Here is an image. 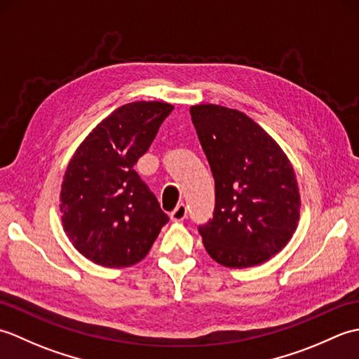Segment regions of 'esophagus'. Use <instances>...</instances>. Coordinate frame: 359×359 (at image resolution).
I'll return each instance as SVG.
<instances>
[{
	"mask_svg": "<svg viewBox=\"0 0 359 359\" xmlns=\"http://www.w3.org/2000/svg\"><path fill=\"white\" fill-rule=\"evenodd\" d=\"M188 216V208L185 203H179L177 208L171 212V220L172 222H182Z\"/></svg>",
	"mask_w": 359,
	"mask_h": 359,
	"instance_id": "1",
	"label": "esophagus"
}]
</instances>
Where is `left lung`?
Here are the masks:
<instances>
[{"label": "left lung", "instance_id": "left-lung-1", "mask_svg": "<svg viewBox=\"0 0 359 359\" xmlns=\"http://www.w3.org/2000/svg\"><path fill=\"white\" fill-rule=\"evenodd\" d=\"M189 114L216 185L212 219L199 226L205 250L228 269L261 265L296 231L301 196L293 166L247 114L210 103Z\"/></svg>", "mask_w": 359, "mask_h": 359}]
</instances>
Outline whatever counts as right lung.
Here are the masks:
<instances>
[{
    "instance_id": "right-lung-1",
    "label": "right lung",
    "mask_w": 359,
    "mask_h": 359,
    "mask_svg": "<svg viewBox=\"0 0 359 359\" xmlns=\"http://www.w3.org/2000/svg\"><path fill=\"white\" fill-rule=\"evenodd\" d=\"M172 109L163 102L120 106L74 152L60 211L66 236L90 262L108 269L140 262L170 220L134 165Z\"/></svg>"
}]
</instances>
